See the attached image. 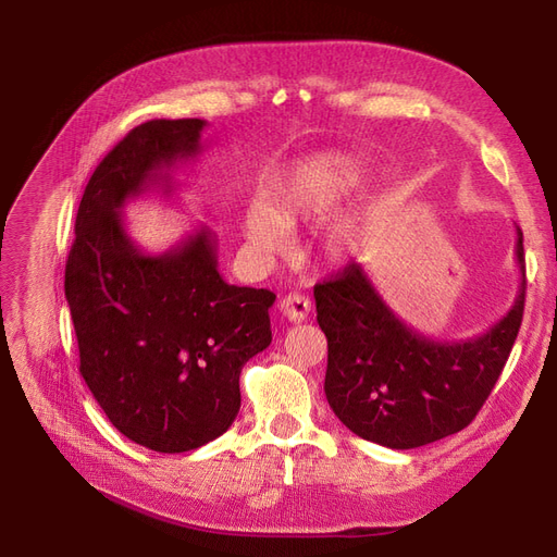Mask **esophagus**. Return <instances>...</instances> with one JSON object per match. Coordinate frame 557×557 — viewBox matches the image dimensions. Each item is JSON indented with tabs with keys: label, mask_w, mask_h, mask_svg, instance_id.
Instances as JSON below:
<instances>
[{
	"label": "esophagus",
	"mask_w": 557,
	"mask_h": 557,
	"mask_svg": "<svg viewBox=\"0 0 557 557\" xmlns=\"http://www.w3.org/2000/svg\"><path fill=\"white\" fill-rule=\"evenodd\" d=\"M311 311V299L301 293H288L281 299V313L293 320V323H301Z\"/></svg>",
	"instance_id": "34e87169"
}]
</instances>
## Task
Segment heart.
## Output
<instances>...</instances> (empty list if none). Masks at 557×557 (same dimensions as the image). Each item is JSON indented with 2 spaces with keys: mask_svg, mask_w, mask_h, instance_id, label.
<instances>
[{
  "mask_svg": "<svg viewBox=\"0 0 557 557\" xmlns=\"http://www.w3.org/2000/svg\"><path fill=\"white\" fill-rule=\"evenodd\" d=\"M367 172L358 156L346 150H325L293 164L269 183L264 205L252 201L242 215L246 244L269 256L285 244V227L325 221L360 193ZM358 239V221L336 223L325 237L330 258H344Z\"/></svg>",
  "mask_w": 557,
  "mask_h": 557,
  "instance_id": "1",
  "label": "heart"
}]
</instances>
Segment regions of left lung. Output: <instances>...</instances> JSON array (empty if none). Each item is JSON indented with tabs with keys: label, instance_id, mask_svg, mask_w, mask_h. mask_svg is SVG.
Returning a JSON list of instances; mask_svg holds the SVG:
<instances>
[{
	"label": "left lung",
	"instance_id": "8db88e82",
	"mask_svg": "<svg viewBox=\"0 0 557 557\" xmlns=\"http://www.w3.org/2000/svg\"><path fill=\"white\" fill-rule=\"evenodd\" d=\"M511 311L481 336L434 342L395 315L358 262L313 288L327 336L325 395L334 416L367 442L407 450L465 430L495 387L525 309V252Z\"/></svg>",
	"mask_w": 557,
	"mask_h": 557
}]
</instances>
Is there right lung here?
Listing matches in <instances>:
<instances>
[{"label":"right lung","instance_id":"right-lung-1","mask_svg":"<svg viewBox=\"0 0 557 557\" xmlns=\"http://www.w3.org/2000/svg\"><path fill=\"white\" fill-rule=\"evenodd\" d=\"M205 125L160 117L113 146L83 193L64 269L81 376L117 432L158 453L227 432L242 367L272 344L276 295L225 283L209 230L148 256L121 221L125 201L150 185L172 190L164 170L199 153Z\"/></svg>","mask_w":557,"mask_h":557}]
</instances>
